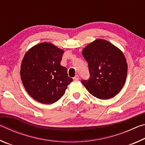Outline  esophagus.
<instances>
[{
	"instance_id": "1",
	"label": "esophagus",
	"mask_w": 145,
	"mask_h": 145,
	"mask_svg": "<svg viewBox=\"0 0 145 145\" xmlns=\"http://www.w3.org/2000/svg\"><path fill=\"white\" fill-rule=\"evenodd\" d=\"M79 79V77H78V75H76L74 77H73V80H78Z\"/></svg>"
}]
</instances>
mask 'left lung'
Returning <instances> with one entry per match:
<instances>
[{
    "label": "left lung",
    "mask_w": 145,
    "mask_h": 145,
    "mask_svg": "<svg viewBox=\"0 0 145 145\" xmlns=\"http://www.w3.org/2000/svg\"><path fill=\"white\" fill-rule=\"evenodd\" d=\"M90 77L81 82L93 96L109 99L118 93L125 82L127 63L123 52L116 46L98 39L83 49Z\"/></svg>",
    "instance_id": "obj_1"
}]
</instances>
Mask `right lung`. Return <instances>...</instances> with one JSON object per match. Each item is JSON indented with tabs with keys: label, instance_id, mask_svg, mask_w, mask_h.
Listing matches in <instances>:
<instances>
[{
	"label": "right lung",
	"instance_id": "1",
	"mask_svg": "<svg viewBox=\"0 0 145 145\" xmlns=\"http://www.w3.org/2000/svg\"><path fill=\"white\" fill-rule=\"evenodd\" d=\"M64 50L44 42L34 45L22 61L20 76L29 95L40 103L51 104L65 94L72 82L67 69L61 65Z\"/></svg>",
	"mask_w": 145,
	"mask_h": 145
}]
</instances>
